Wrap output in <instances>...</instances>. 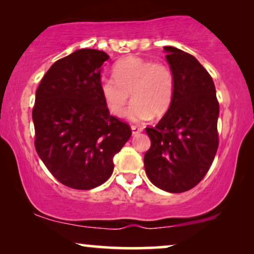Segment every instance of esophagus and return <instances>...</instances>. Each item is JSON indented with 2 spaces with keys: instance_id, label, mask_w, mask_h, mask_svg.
Here are the masks:
<instances>
[{
  "instance_id": "1",
  "label": "esophagus",
  "mask_w": 254,
  "mask_h": 254,
  "mask_svg": "<svg viewBox=\"0 0 254 254\" xmlns=\"http://www.w3.org/2000/svg\"><path fill=\"white\" fill-rule=\"evenodd\" d=\"M142 129H143V128L140 127V126H131V133H133V135L140 134Z\"/></svg>"
}]
</instances>
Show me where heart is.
<instances>
[{"instance_id": "obj_1", "label": "heart", "mask_w": 254, "mask_h": 254, "mask_svg": "<svg viewBox=\"0 0 254 254\" xmlns=\"http://www.w3.org/2000/svg\"><path fill=\"white\" fill-rule=\"evenodd\" d=\"M114 78L103 77L99 90L105 106L113 116L124 114L130 96L133 103L127 111L134 121L162 117L168 112L175 97V76L162 62L138 57L121 59L113 67Z\"/></svg>"}]
</instances>
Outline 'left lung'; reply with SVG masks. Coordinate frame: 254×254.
Here are the masks:
<instances>
[{
  "mask_svg": "<svg viewBox=\"0 0 254 254\" xmlns=\"http://www.w3.org/2000/svg\"><path fill=\"white\" fill-rule=\"evenodd\" d=\"M175 76V97L157 126L145 128L150 149L144 169L156 187L186 192L201 182L218 148L220 106L213 78L193 55L165 46Z\"/></svg>",
  "mask_w": 254,
  "mask_h": 254,
  "instance_id": "8db88e82",
  "label": "left lung"
}]
</instances>
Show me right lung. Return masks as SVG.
Instances as JSON below:
<instances>
[{
  "label": "right lung",
  "instance_id": "1",
  "mask_svg": "<svg viewBox=\"0 0 254 254\" xmlns=\"http://www.w3.org/2000/svg\"><path fill=\"white\" fill-rule=\"evenodd\" d=\"M105 52L82 48L60 59L41 79L32 119L41 161L64 185L100 186L113 172V157L129 140L127 124L110 116L99 90Z\"/></svg>",
  "mask_w": 254,
  "mask_h": 254
}]
</instances>
